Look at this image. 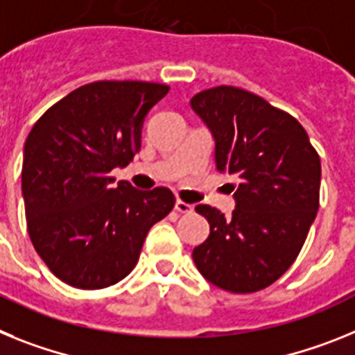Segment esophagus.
<instances>
[{"instance_id": "1", "label": "esophagus", "mask_w": 355, "mask_h": 355, "mask_svg": "<svg viewBox=\"0 0 355 355\" xmlns=\"http://www.w3.org/2000/svg\"><path fill=\"white\" fill-rule=\"evenodd\" d=\"M175 209H177L178 212H182V214H191V212H193V205L182 202V200H177V202H175Z\"/></svg>"}]
</instances>
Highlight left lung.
Segmentation results:
<instances>
[{"instance_id":"left-lung-1","label":"left lung","mask_w":355,"mask_h":355,"mask_svg":"<svg viewBox=\"0 0 355 355\" xmlns=\"http://www.w3.org/2000/svg\"><path fill=\"white\" fill-rule=\"evenodd\" d=\"M191 109L214 137L216 169L239 180L230 184V218L196 205L211 234L193 250V261L225 291L268 288L295 263L316 218L318 153L297 119L245 89H207L191 98Z\"/></svg>"}]
</instances>
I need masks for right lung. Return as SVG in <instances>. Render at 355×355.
<instances>
[{
  "label": "right lung",
  "mask_w": 355,
  "mask_h": 355,
  "mask_svg": "<svg viewBox=\"0 0 355 355\" xmlns=\"http://www.w3.org/2000/svg\"><path fill=\"white\" fill-rule=\"evenodd\" d=\"M169 87L152 82H92L49 107L24 143L28 234L53 275L101 289L137 264L148 230L171 212L168 187L139 191L110 177L141 150L146 114Z\"/></svg>",
  "instance_id": "add662e5"
}]
</instances>
